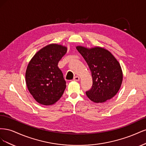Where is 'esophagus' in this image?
<instances>
[{"mask_svg": "<svg viewBox=\"0 0 146 146\" xmlns=\"http://www.w3.org/2000/svg\"><path fill=\"white\" fill-rule=\"evenodd\" d=\"M73 80H74V81H77V82H78V81L80 80V77H79L78 76H76V77H75L73 78Z\"/></svg>", "mask_w": 146, "mask_h": 146, "instance_id": "obj_1", "label": "esophagus"}]
</instances>
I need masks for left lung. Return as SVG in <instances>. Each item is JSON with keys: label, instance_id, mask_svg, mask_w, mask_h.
<instances>
[{"label": "left lung", "instance_id": "1", "mask_svg": "<svg viewBox=\"0 0 146 146\" xmlns=\"http://www.w3.org/2000/svg\"><path fill=\"white\" fill-rule=\"evenodd\" d=\"M77 49L86 61L92 74V87L86 92L88 98L96 103H103L113 98L122 82V72L118 61L104 48L88 49L77 46Z\"/></svg>", "mask_w": 146, "mask_h": 146}]
</instances>
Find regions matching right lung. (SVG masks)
I'll return each mask as SVG.
<instances>
[{"mask_svg": "<svg viewBox=\"0 0 146 146\" xmlns=\"http://www.w3.org/2000/svg\"><path fill=\"white\" fill-rule=\"evenodd\" d=\"M66 52L67 48L61 45H48L39 50L29 63L26 84L38 103L50 105L62 96L66 82L58 63Z\"/></svg>", "mask_w": 146, "mask_h": 146, "instance_id": "1", "label": "right lung"}]
</instances>
